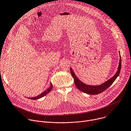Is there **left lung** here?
<instances>
[{
  "mask_svg": "<svg viewBox=\"0 0 131 131\" xmlns=\"http://www.w3.org/2000/svg\"><path fill=\"white\" fill-rule=\"evenodd\" d=\"M121 55H120V60H119L118 71L117 73L115 74V75L107 81L104 83L102 85H100L99 86H91V85H88L84 84V83H83L79 79H78V78L77 77L76 75L75 74L73 71L72 70V69H71V68H70L71 73L74 78V83L75 84V86L80 91L88 94L95 95V94L101 93L102 92L104 91L113 84L114 81L116 80V79L119 75V73L121 71Z\"/></svg>",
  "mask_w": 131,
  "mask_h": 131,
  "instance_id": "left-lung-1",
  "label": "left lung"
}]
</instances>
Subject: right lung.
<instances>
[{"label":"right lung","mask_w":131,"mask_h":131,"mask_svg":"<svg viewBox=\"0 0 131 131\" xmlns=\"http://www.w3.org/2000/svg\"><path fill=\"white\" fill-rule=\"evenodd\" d=\"M52 88H53V85H52L51 83H50V87L47 89H46L45 91H44L43 92H42L41 94H39V95L37 96H35V97H28L29 99H31V100H37V99H39L43 96H44L45 95H46L47 94H48L50 91L52 89Z\"/></svg>","instance_id":"right-lung-1"}]
</instances>
